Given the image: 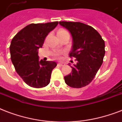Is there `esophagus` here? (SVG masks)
<instances>
[{
    "label": "esophagus",
    "mask_w": 122,
    "mask_h": 122,
    "mask_svg": "<svg viewBox=\"0 0 122 122\" xmlns=\"http://www.w3.org/2000/svg\"><path fill=\"white\" fill-rule=\"evenodd\" d=\"M57 65H58L59 66H64V65H65V64L63 63H59L58 64H57Z\"/></svg>",
    "instance_id": "34e87169"
}]
</instances>
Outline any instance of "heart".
Wrapping results in <instances>:
<instances>
[{"label": "heart", "mask_w": 122, "mask_h": 122, "mask_svg": "<svg viewBox=\"0 0 122 122\" xmlns=\"http://www.w3.org/2000/svg\"><path fill=\"white\" fill-rule=\"evenodd\" d=\"M64 33H68V32L64 30H59L57 32V34H64ZM57 56H58V54H57Z\"/></svg>", "instance_id": "1"}]
</instances>
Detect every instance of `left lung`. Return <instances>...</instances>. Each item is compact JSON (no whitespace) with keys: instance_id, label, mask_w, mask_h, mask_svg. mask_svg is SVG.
Returning <instances> with one entry per match:
<instances>
[{"instance_id":"obj_1","label":"left lung","mask_w":122,"mask_h":122,"mask_svg":"<svg viewBox=\"0 0 122 122\" xmlns=\"http://www.w3.org/2000/svg\"><path fill=\"white\" fill-rule=\"evenodd\" d=\"M59 24L71 35L72 49L70 56L75 57L77 62L71 66V73L64 77L65 83L73 88L85 87L94 79L102 64L104 41L91 26L80 22L60 21Z\"/></svg>"}]
</instances>
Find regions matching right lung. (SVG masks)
<instances>
[{
  "instance_id": "right-lung-1",
  "label": "right lung",
  "mask_w": 122,
  "mask_h": 122,
  "mask_svg": "<svg viewBox=\"0 0 122 122\" xmlns=\"http://www.w3.org/2000/svg\"><path fill=\"white\" fill-rule=\"evenodd\" d=\"M58 22L31 23L23 28L12 39L10 46V59L15 70L27 85L42 88L50 83L54 61L39 60L38 50Z\"/></svg>"
}]
</instances>
